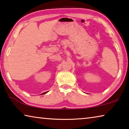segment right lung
<instances>
[{
  "mask_svg": "<svg viewBox=\"0 0 129 129\" xmlns=\"http://www.w3.org/2000/svg\"><path fill=\"white\" fill-rule=\"evenodd\" d=\"M47 93V92H45V93H42V94H46V93Z\"/></svg>",
  "mask_w": 129,
  "mask_h": 129,
  "instance_id": "1",
  "label": "right lung"
}]
</instances>
